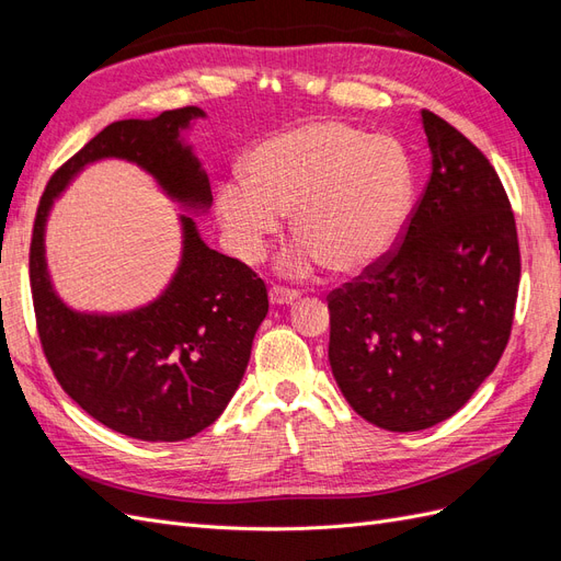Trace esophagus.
<instances>
[{
  "label": "esophagus",
  "instance_id": "34e87169",
  "mask_svg": "<svg viewBox=\"0 0 561 561\" xmlns=\"http://www.w3.org/2000/svg\"><path fill=\"white\" fill-rule=\"evenodd\" d=\"M268 299L271 304H276V307H283V304H293L299 299V293L297 290H290V287H280V285H274L268 290Z\"/></svg>",
  "mask_w": 561,
  "mask_h": 561
}]
</instances>
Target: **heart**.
Masks as SVG:
<instances>
[{"mask_svg": "<svg viewBox=\"0 0 561 561\" xmlns=\"http://www.w3.org/2000/svg\"><path fill=\"white\" fill-rule=\"evenodd\" d=\"M412 173L402 147L342 122H307L254 147L245 180L217 190L233 252L257 264L293 215L297 243L278 260L285 276L318 264L355 276L396 245L410 215Z\"/></svg>", "mask_w": 561, "mask_h": 561, "instance_id": "heart-1", "label": "heart"}]
</instances>
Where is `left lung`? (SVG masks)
<instances>
[{
	"label": "left lung",
	"mask_w": 561,
	"mask_h": 561,
	"mask_svg": "<svg viewBox=\"0 0 561 561\" xmlns=\"http://www.w3.org/2000/svg\"><path fill=\"white\" fill-rule=\"evenodd\" d=\"M431 180L402 243L328 297L330 365L365 421L414 433L449 419L513 330L519 243L503 184L463 133L423 110Z\"/></svg>",
	"instance_id": "obj_1"
}]
</instances>
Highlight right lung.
I'll use <instances>...</instances> for the list:
<instances>
[{"label": "right lung", "instance_id": "right-lung-1", "mask_svg": "<svg viewBox=\"0 0 561 561\" xmlns=\"http://www.w3.org/2000/svg\"><path fill=\"white\" fill-rule=\"evenodd\" d=\"M198 107L124 118L100 130L48 180L30 243V287L46 360L62 390L103 426L147 443L186 439L225 412L268 311L264 280L243 262L206 245L190 215L182 257L165 290L126 313L67 307L48 276L44 231L56 196L103 159L140 165L184 210L206 213L210 182L182 130Z\"/></svg>", "mask_w": 561, "mask_h": 561}]
</instances>
